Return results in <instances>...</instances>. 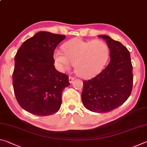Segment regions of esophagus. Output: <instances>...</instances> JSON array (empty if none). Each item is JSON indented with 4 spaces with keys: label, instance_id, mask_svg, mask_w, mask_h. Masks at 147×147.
Segmentation results:
<instances>
[{
    "label": "esophagus",
    "instance_id": "esophagus-1",
    "mask_svg": "<svg viewBox=\"0 0 147 147\" xmlns=\"http://www.w3.org/2000/svg\"><path fill=\"white\" fill-rule=\"evenodd\" d=\"M74 79H75V78H74V77H71V76H69V83H73V81H74Z\"/></svg>",
    "mask_w": 147,
    "mask_h": 147
}]
</instances>
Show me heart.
<instances>
[{"label":"heart","instance_id":"1","mask_svg":"<svg viewBox=\"0 0 147 147\" xmlns=\"http://www.w3.org/2000/svg\"><path fill=\"white\" fill-rule=\"evenodd\" d=\"M63 52L55 51L54 59L58 68L64 71L74 64L75 71L83 78H90L99 74L109 57V46L104 40H84L74 38L63 46Z\"/></svg>","mask_w":147,"mask_h":147}]
</instances>
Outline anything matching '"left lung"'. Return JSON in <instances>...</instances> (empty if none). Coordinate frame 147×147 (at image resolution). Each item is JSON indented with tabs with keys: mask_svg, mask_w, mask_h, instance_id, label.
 Here are the masks:
<instances>
[{
	"mask_svg": "<svg viewBox=\"0 0 147 147\" xmlns=\"http://www.w3.org/2000/svg\"><path fill=\"white\" fill-rule=\"evenodd\" d=\"M99 37L106 40L110 61L95 78L83 81L81 99L90 111L109 112L127 101L132 90V64L128 49L107 35Z\"/></svg>",
	"mask_w": 147,
	"mask_h": 147,
	"instance_id": "8db88e82",
	"label": "left lung"
}]
</instances>
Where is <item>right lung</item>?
<instances>
[{
    "label": "right lung",
    "mask_w": 147,
    "mask_h": 147,
    "mask_svg": "<svg viewBox=\"0 0 147 147\" xmlns=\"http://www.w3.org/2000/svg\"><path fill=\"white\" fill-rule=\"evenodd\" d=\"M64 35L40 32L23 42L15 57L13 86L17 102L38 116L58 112L69 78L54 66L53 53Z\"/></svg>",
    "instance_id": "add662e5"
}]
</instances>
